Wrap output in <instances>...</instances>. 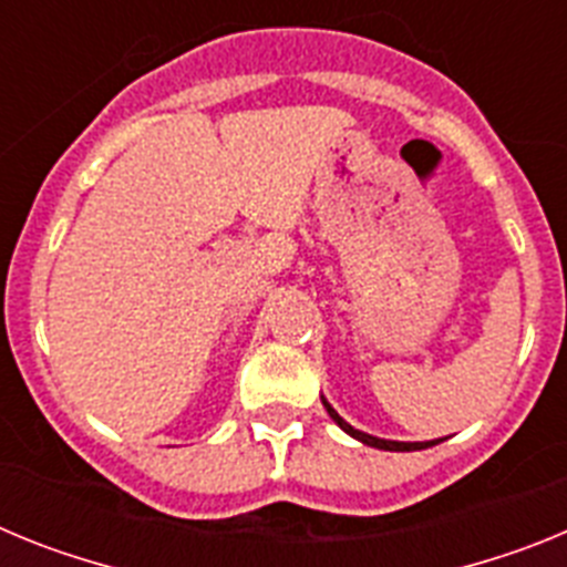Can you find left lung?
Instances as JSON below:
<instances>
[{"instance_id": "left-lung-1", "label": "left lung", "mask_w": 567, "mask_h": 567, "mask_svg": "<svg viewBox=\"0 0 567 567\" xmlns=\"http://www.w3.org/2000/svg\"><path fill=\"white\" fill-rule=\"evenodd\" d=\"M320 400H323V405H327L329 417H332L334 423H338L340 429H343V432L349 434V437L360 440V443H363V445H372V449H380V452H420V449H429V445H437L440 443V440H425V443H400V440L374 437V434H365V432H360V429H354V425L346 423V420L340 417L338 412H334L332 405H329L327 398H320Z\"/></svg>"}]
</instances>
